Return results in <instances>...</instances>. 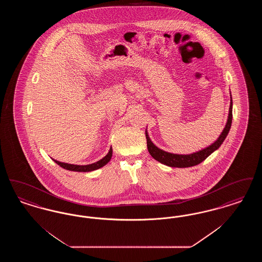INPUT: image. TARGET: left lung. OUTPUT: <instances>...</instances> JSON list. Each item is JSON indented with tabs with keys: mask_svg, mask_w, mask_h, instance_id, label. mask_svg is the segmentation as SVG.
I'll return each instance as SVG.
<instances>
[{
	"mask_svg": "<svg viewBox=\"0 0 262 262\" xmlns=\"http://www.w3.org/2000/svg\"><path fill=\"white\" fill-rule=\"evenodd\" d=\"M232 119H233V100H232V95H231V102H230V108H229V115L227 119V123L225 125L223 132L219 137L210 144L209 146L203 148V149L190 153V154H174V153H170L165 150L160 149L157 147L150 139L148 136L147 129H145V137H146V141H147V149L150 153V155L157 160L158 162L162 163L166 166L173 167V168H187V167H192L195 165H199L200 163L204 161L211 153L218 149L221 144L223 143L225 138L228 136L229 130L232 125Z\"/></svg>",
	"mask_w": 262,
	"mask_h": 262,
	"instance_id": "obj_1",
	"label": "left lung"
}]
</instances>
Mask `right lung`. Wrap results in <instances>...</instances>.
<instances>
[{
	"instance_id": "add662e5",
	"label": "right lung",
	"mask_w": 262,
	"mask_h": 262,
	"mask_svg": "<svg viewBox=\"0 0 262 262\" xmlns=\"http://www.w3.org/2000/svg\"><path fill=\"white\" fill-rule=\"evenodd\" d=\"M113 149L112 147L109 150V152L107 153V155L105 157H103L101 160L97 162L92 163V164H88V165H75V164H69V163L60 162L57 161L55 159H53V161L57 163L58 165H60L62 168L69 170V171H74V172H91L94 170H97L102 168L103 166H105L107 163L109 162L112 158Z\"/></svg>"
}]
</instances>
